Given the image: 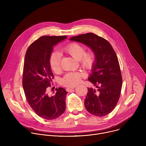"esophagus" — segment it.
I'll return each mask as SVG.
<instances>
[{"instance_id":"1","label":"esophagus","mask_w":146,"mask_h":146,"mask_svg":"<svg viewBox=\"0 0 146 146\" xmlns=\"http://www.w3.org/2000/svg\"><path fill=\"white\" fill-rule=\"evenodd\" d=\"M75 87H68V88H67L66 90L67 91H70V90L74 89Z\"/></svg>"}]
</instances>
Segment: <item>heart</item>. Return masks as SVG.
Returning <instances> with one entry per match:
<instances>
[{
  "label": "heart",
  "mask_w": 146,
  "mask_h": 146,
  "mask_svg": "<svg viewBox=\"0 0 146 146\" xmlns=\"http://www.w3.org/2000/svg\"><path fill=\"white\" fill-rule=\"evenodd\" d=\"M64 51L74 58L79 60L80 65L86 69H91L95 62V55L92 52L86 53L85 47L76 43L68 44L64 48ZM60 54L57 51L53 52L50 58V64L51 69L54 72H58L60 68ZM84 74L77 72L67 73L60 80V83L65 86L73 87L76 86L81 80Z\"/></svg>",
  "instance_id": "b5f03b06"
}]
</instances>
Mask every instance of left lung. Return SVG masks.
Masks as SVG:
<instances>
[{"mask_svg":"<svg viewBox=\"0 0 146 146\" xmlns=\"http://www.w3.org/2000/svg\"><path fill=\"white\" fill-rule=\"evenodd\" d=\"M70 41L84 44L95 55L88 80L98 89L96 92L88 88L84 105L94 115H106L117 105L122 88V76L115 52L109 41L93 33L72 37Z\"/></svg>","mask_w":146,"mask_h":146,"instance_id":"left-lung-1","label":"left lung"}]
</instances>
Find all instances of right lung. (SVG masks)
Instances as JSON below:
<instances>
[{
  "mask_svg": "<svg viewBox=\"0 0 146 146\" xmlns=\"http://www.w3.org/2000/svg\"><path fill=\"white\" fill-rule=\"evenodd\" d=\"M66 38L41 36L28 47L25 57L23 85L26 98L35 113L48 120L59 117L66 109L68 92L63 88H56V94L50 96L47 88L54 77L50 64L54 47Z\"/></svg>",
  "mask_w": 146,
  "mask_h": 146,
  "instance_id": "right-lung-1",
  "label": "right lung"
}]
</instances>
